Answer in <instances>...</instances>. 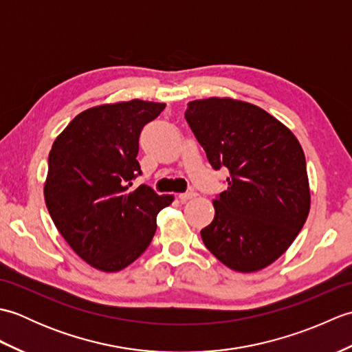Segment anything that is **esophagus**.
<instances>
[{
  "mask_svg": "<svg viewBox=\"0 0 352 352\" xmlns=\"http://www.w3.org/2000/svg\"><path fill=\"white\" fill-rule=\"evenodd\" d=\"M197 195V193L195 192H184V193H180V195H178V198H180V201H182V203H186V201H188V199H192L193 197H195Z\"/></svg>",
  "mask_w": 352,
  "mask_h": 352,
  "instance_id": "obj_1",
  "label": "esophagus"
}]
</instances>
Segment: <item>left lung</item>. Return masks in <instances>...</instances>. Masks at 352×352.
<instances>
[{"instance_id":"8db88e82","label":"left lung","mask_w":352,"mask_h":352,"mask_svg":"<svg viewBox=\"0 0 352 352\" xmlns=\"http://www.w3.org/2000/svg\"><path fill=\"white\" fill-rule=\"evenodd\" d=\"M184 118L212 166L230 172L227 190L213 199L214 218L201 230L207 250L237 272L274 263L310 212L300 142L263 109L233 98L190 101Z\"/></svg>"}]
</instances>
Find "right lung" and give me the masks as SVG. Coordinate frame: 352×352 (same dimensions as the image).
<instances>
[{
  "instance_id": "right-lung-1",
  "label": "right lung",
  "mask_w": 352,
  "mask_h": 352,
  "mask_svg": "<svg viewBox=\"0 0 352 352\" xmlns=\"http://www.w3.org/2000/svg\"><path fill=\"white\" fill-rule=\"evenodd\" d=\"M163 109L142 100L102 104L81 111L52 144L45 203L58 233L98 271L131 265L153 241L157 213L174 201L146 184L129 189L142 174L140 131Z\"/></svg>"
}]
</instances>
